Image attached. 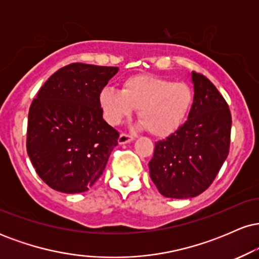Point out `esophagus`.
Here are the masks:
<instances>
[{
	"mask_svg": "<svg viewBox=\"0 0 259 259\" xmlns=\"http://www.w3.org/2000/svg\"><path fill=\"white\" fill-rule=\"evenodd\" d=\"M134 140H135V136L127 135V134H120L119 139H118V144L125 145V144H129V142L134 141Z\"/></svg>",
	"mask_w": 259,
	"mask_h": 259,
	"instance_id": "34e87169",
	"label": "esophagus"
}]
</instances>
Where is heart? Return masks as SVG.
<instances>
[{
    "instance_id": "b5f03b06",
    "label": "heart",
    "mask_w": 259,
    "mask_h": 259,
    "mask_svg": "<svg viewBox=\"0 0 259 259\" xmlns=\"http://www.w3.org/2000/svg\"><path fill=\"white\" fill-rule=\"evenodd\" d=\"M192 95L185 82L136 74L123 81L121 90L106 88L100 94V105L106 120L118 125L138 109L141 125L157 138L177 132L191 108Z\"/></svg>"
}]
</instances>
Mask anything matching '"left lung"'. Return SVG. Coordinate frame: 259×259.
Masks as SVG:
<instances>
[{
  "label": "left lung",
  "instance_id": "left-lung-1",
  "mask_svg": "<svg viewBox=\"0 0 259 259\" xmlns=\"http://www.w3.org/2000/svg\"><path fill=\"white\" fill-rule=\"evenodd\" d=\"M194 103L187 120L154 147L148 163L150 177L169 198L196 197L212 184L227 159L231 115L217 88L192 72Z\"/></svg>",
  "mask_w": 259,
  "mask_h": 259
}]
</instances>
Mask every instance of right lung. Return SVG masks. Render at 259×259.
Returning <instances> with one entry per match:
<instances>
[{"label": "right lung", "instance_id": "1", "mask_svg": "<svg viewBox=\"0 0 259 259\" xmlns=\"http://www.w3.org/2000/svg\"><path fill=\"white\" fill-rule=\"evenodd\" d=\"M118 70L65 65L32 101L26 151L38 177L56 191H88L105 170L119 134L103 120L100 94Z\"/></svg>", "mask_w": 259, "mask_h": 259}]
</instances>
